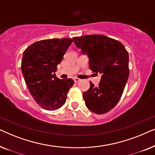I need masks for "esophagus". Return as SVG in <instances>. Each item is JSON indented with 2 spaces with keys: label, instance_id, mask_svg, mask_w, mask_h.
Listing matches in <instances>:
<instances>
[{
  "label": "esophagus",
  "instance_id": "esophagus-1",
  "mask_svg": "<svg viewBox=\"0 0 155 155\" xmlns=\"http://www.w3.org/2000/svg\"><path fill=\"white\" fill-rule=\"evenodd\" d=\"M80 79H79V78H74V82H80Z\"/></svg>",
  "mask_w": 155,
  "mask_h": 155
}]
</instances>
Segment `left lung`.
Returning <instances> with one entry per match:
<instances>
[{"label":"left lung","instance_id":"1","mask_svg":"<svg viewBox=\"0 0 155 155\" xmlns=\"http://www.w3.org/2000/svg\"><path fill=\"white\" fill-rule=\"evenodd\" d=\"M74 43L89 58V67L101 75L99 85L92 82L83 93L85 105L97 114L107 113L120 99L129 76V56L120 41L104 35L74 37Z\"/></svg>","mask_w":155,"mask_h":155}]
</instances>
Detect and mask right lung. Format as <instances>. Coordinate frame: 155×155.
<instances>
[{
    "instance_id": "add662e5",
    "label": "right lung",
    "mask_w": 155,
    "mask_h": 155,
    "mask_svg": "<svg viewBox=\"0 0 155 155\" xmlns=\"http://www.w3.org/2000/svg\"><path fill=\"white\" fill-rule=\"evenodd\" d=\"M73 41L71 39L41 40L23 52V77L31 96L44 109L54 111L62 107L73 85V79L60 80L55 74L57 65Z\"/></svg>"
}]
</instances>
